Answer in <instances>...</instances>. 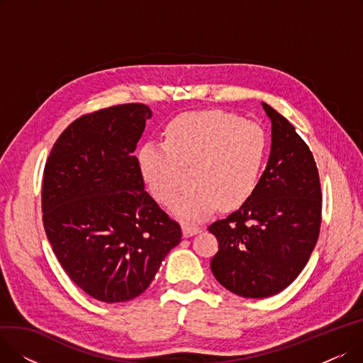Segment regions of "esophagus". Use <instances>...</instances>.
I'll list each match as a JSON object with an SVG mask.
<instances>
[{"mask_svg": "<svg viewBox=\"0 0 363 363\" xmlns=\"http://www.w3.org/2000/svg\"><path fill=\"white\" fill-rule=\"evenodd\" d=\"M182 233L185 237H191L197 233H200V228L196 226V225H189V223H184L182 225Z\"/></svg>", "mask_w": 363, "mask_h": 363, "instance_id": "obj_1", "label": "esophagus"}]
</instances>
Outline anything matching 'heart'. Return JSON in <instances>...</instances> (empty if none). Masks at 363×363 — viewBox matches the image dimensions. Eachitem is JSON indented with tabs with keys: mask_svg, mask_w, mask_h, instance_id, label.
I'll use <instances>...</instances> for the list:
<instances>
[{
	"mask_svg": "<svg viewBox=\"0 0 363 363\" xmlns=\"http://www.w3.org/2000/svg\"><path fill=\"white\" fill-rule=\"evenodd\" d=\"M264 129L219 110L184 113L164 130V144L147 143L138 151L143 179L151 196L170 206L178 193L181 166H191L193 186L177 200L174 212L200 222L219 204L237 208L259 186L268 159Z\"/></svg>",
	"mask_w": 363,
	"mask_h": 363,
	"instance_id": "heart-1",
	"label": "heart"
}]
</instances>
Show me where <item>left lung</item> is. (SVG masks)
Segmentation results:
<instances>
[{"mask_svg":"<svg viewBox=\"0 0 363 363\" xmlns=\"http://www.w3.org/2000/svg\"><path fill=\"white\" fill-rule=\"evenodd\" d=\"M272 121L271 157L255 194L238 211L208 225L219 242L211 262L231 293L278 294L306 266L319 237L322 193L318 167L296 128L262 103Z\"/></svg>","mask_w":363,"mask_h":363,"instance_id":"1","label":"left lung"}]
</instances>
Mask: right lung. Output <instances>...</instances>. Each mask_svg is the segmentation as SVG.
Segmentation results:
<instances>
[{"instance_id": "obj_1", "label": "right lung", "mask_w": 363, "mask_h": 363, "mask_svg": "<svg viewBox=\"0 0 363 363\" xmlns=\"http://www.w3.org/2000/svg\"><path fill=\"white\" fill-rule=\"evenodd\" d=\"M151 110L141 103L73 121L54 143L43 178V222L67 277L104 303L135 298L182 231L144 189L133 151Z\"/></svg>"}]
</instances>
